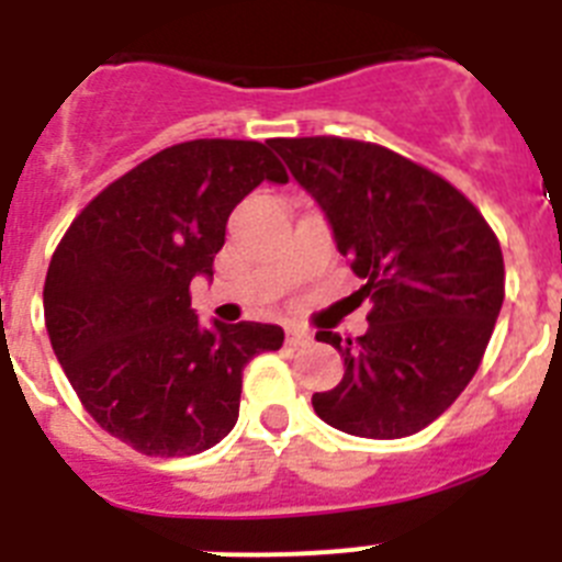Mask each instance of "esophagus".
<instances>
[{
  "instance_id": "1",
  "label": "esophagus",
  "mask_w": 562,
  "mask_h": 562,
  "mask_svg": "<svg viewBox=\"0 0 562 562\" xmlns=\"http://www.w3.org/2000/svg\"><path fill=\"white\" fill-rule=\"evenodd\" d=\"M286 342L295 346V349H306V346H312V331L301 329V326H290L286 329Z\"/></svg>"
}]
</instances>
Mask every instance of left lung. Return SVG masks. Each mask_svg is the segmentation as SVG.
Masks as SVG:
<instances>
[{
	"instance_id": "obj_1",
	"label": "left lung",
	"mask_w": 562,
	"mask_h": 562,
	"mask_svg": "<svg viewBox=\"0 0 562 562\" xmlns=\"http://www.w3.org/2000/svg\"><path fill=\"white\" fill-rule=\"evenodd\" d=\"M324 207L337 250L366 284L369 331L342 340L340 385L315 414L362 439L419 434L459 400L504 304V256L479 207L430 168L349 137L270 140Z\"/></svg>"
}]
</instances>
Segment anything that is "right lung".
Wrapping results in <instances>:
<instances>
[{
  "label": "right lung",
  "mask_w": 562,
  "mask_h": 562,
  "mask_svg": "<svg viewBox=\"0 0 562 562\" xmlns=\"http://www.w3.org/2000/svg\"><path fill=\"white\" fill-rule=\"evenodd\" d=\"M265 180L286 182L267 143L188 140L109 182L49 258L44 324L87 414L143 456H196L238 419L241 371L284 329L216 324L191 310L227 216Z\"/></svg>",
  "instance_id": "obj_1"
}]
</instances>
